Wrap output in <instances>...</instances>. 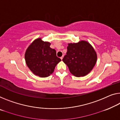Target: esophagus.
<instances>
[{"mask_svg":"<svg viewBox=\"0 0 120 120\" xmlns=\"http://www.w3.org/2000/svg\"><path fill=\"white\" fill-rule=\"evenodd\" d=\"M63 57H64V56H63H63L61 57H60V59H61V60H63Z\"/></svg>","mask_w":120,"mask_h":120,"instance_id":"obj_1","label":"esophagus"}]
</instances>
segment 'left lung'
Returning a JSON list of instances; mask_svg holds the SVG:
<instances>
[{"mask_svg": "<svg viewBox=\"0 0 120 120\" xmlns=\"http://www.w3.org/2000/svg\"><path fill=\"white\" fill-rule=\"evenodd\" d=\"M97 54L87 42L69 43L62 60L75 77H83L91 71L97 62Z\"/></svg>", "mask_w": 120, "mask_h": 120, "instance_id": "obj_1", "label": "left lung"}]
</instances>
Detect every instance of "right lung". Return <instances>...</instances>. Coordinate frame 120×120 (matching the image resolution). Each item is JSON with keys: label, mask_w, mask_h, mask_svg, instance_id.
<instances>
[{"label": "right lung", "mask_w": 120, "mask_h": 120, "mask_svg": "<svg viewBox=\"0 0 120 120\" xmlns=\"http://www.w3.org/2000/svg\"><path fill=\"white\" fill-rule=\"evenodd\" d=\"M49 42L38 38L29 46L25 53V60L29 69L40 77L49 76L61 60L56 51L50 47Z\"/></svg>", "instance_id": "1"}]
</instances>
